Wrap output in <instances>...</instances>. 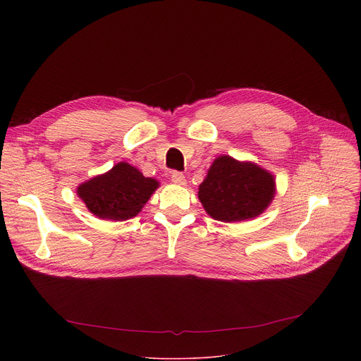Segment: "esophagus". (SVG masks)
Returning a JSON list of instances; mask_svg holds the SVG:
<instances>
[{"label": "esophagus", "mask_w": 361, "mask_h": 361, "mask_svg": "<svg viewBox=\"0 0 361 361\" xmlns=\"http://www.w3.org/2000/svg\"><path fill=\"white\" fill-rule=\"evenodd\" d=\"M171 181H173L174 184L177 185H185V177L183 173H178V171H174L173 174H171Z\"/></svg>", "instance_id": "obj_1"}]
</instances>
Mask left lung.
Here are the masks:
<instances>
[{"mask_svg":"<svg viewBox=\"0 0 361 361\" xmlns=\"http://www.w3.org/2000/svg\"><path fill=\"white\" fill-rule=\"evenodd\" d=\"M275 196V178L253 162L218 157L199 185L204 211L222 222H240L263 214Z\"/></svg>","mask_w":361,"mask_h":361,"instance_id":"1","label":"left lung"}]
</instances>
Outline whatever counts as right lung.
I'll return each mask as SVG.
<instances>
[{
	"instance_id": "right-lung-1",
	"label": "right lung",
	"mask_w": 361,
	"mask_h": 361,
	"mask_svg": "<svg viewBox=\"0 0 361 361\" xmlns=\"http://www.w3.org/2000/svg\"><path fill=\"white\" fill-rule=\"evenodd\" d=\"M159 187L127 162H118L108 173L78 187V195L87 209L101 219L126 221L136 216Z\"/></svg>"
}]
</instances>
